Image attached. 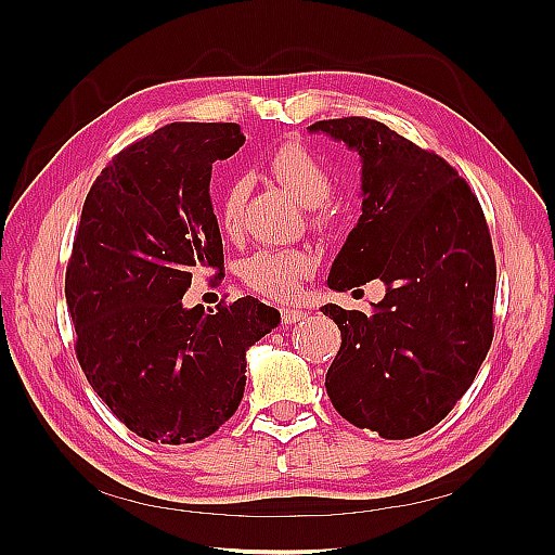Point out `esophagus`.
<instances>
[{
    "label": "esophagus",
    "instance_id": "34e87169",
    "mask_svg": "<svg viewBox=\"0 0 555 555\" xmlns=\"http://www.w3.org/2000/svg\"><path fill=\"white\" fill-rule=\"evenodd\" d=\"M306 314H308V312L300 310V308H282V310H280V317H282L284 324H296V322H300V319H304Z\"/></svg>",
    "mask_w": 555,
    "mask_h": 555
}]
</instances>
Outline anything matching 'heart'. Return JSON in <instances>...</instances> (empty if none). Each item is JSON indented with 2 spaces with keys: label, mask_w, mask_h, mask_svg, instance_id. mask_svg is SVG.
Returning a JSON list of instances; mask_svg holds the SVG:
<instances>
[{
  "label": "heart",
  "mask_w": 555,
  "mask_h": 555,
  "mask_svg": "<svg viewBox=\"0 0 555 555\" xmlns=\"http://www.w3.org/2000/svg\"><path fill=\"white\" fill-rule=\"evenodd\" d=\"M266 171L287 190L298 204L308 208L310 227L319 233H331L343 222V206L331 198L333 173L304 143H284L268 157ZM245 184L231 182L217 198V222L229 236H236L243 224ZM314 268L308 249H261L243 263V280L251 292L266 298L289 300L296 296L298 284Z\"/></svg>",
  "instance_id": "heart-1"
}]
</instances>
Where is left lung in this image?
I'll return each instance as SVG.
<instances>
[{"label":"left lung","instance_id":"1","mask_svg":"<svg viewBox=\"0 0 555 555\" xmlns=\"http://www.w3.org/2000/svg\"><path fill=\"white\" fill-rule=\"evenodd\" d=\"M354 147L363 215L328 287L386 284L373 314L324 306L343 333L326 393L343 418L408 440L438 426L493 343L495 255L475 192L453 166L371 117L308 127Z\"/></svg>","mask_w":555,"mask_h":555}]
</instances>
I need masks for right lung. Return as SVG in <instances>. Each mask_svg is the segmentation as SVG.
Listing matches in <instances>:
<instances>
[{"label":"right lung","mask_w":555,"mask_h":555,"mask_svg":"<svg viewBox=\"0 0 555 555\" xmlns=\"http://www.w3.org/2000/svg\"><path fill=\"white\" fill-rule=\"evenodd\" d=\"M243 143L236 122H171L120 150L82 204L64 280L76 359L150 442L190 444L229 422L247 347L280 324L251 296L215 312L182 308L194 273L224 268L210 171Z\"/></svg>","instance_id":"obj_1"}]
</instances>
